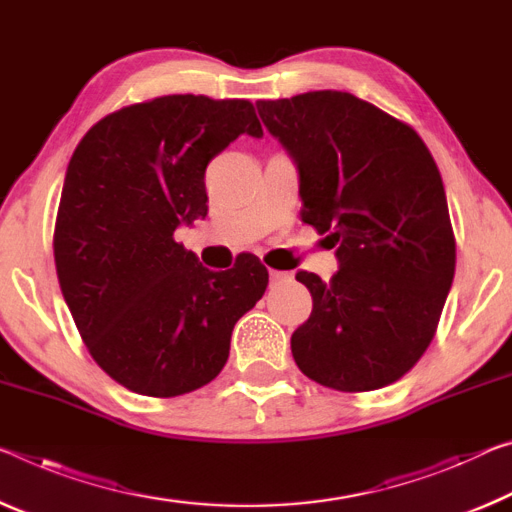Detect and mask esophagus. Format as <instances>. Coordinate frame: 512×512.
I'll list each match as a JSON object with an SVG mask.
<instances>
[{
	"instance_id": "1",
	"label": "esophagus",
	"mask_w": 512,
	"mask_h": 512,
	"mask_svg": "<svg viewBox=\"0 0 512 512\" xmlns=\"http://www.w3.org/2000/svg\"><path fill=\"white\" fill-rule=\"evenodd\" d=\"M269 275H271V282H282V280H287L291 273H287V271H275V269H271V271H269Z\"/></svg>"
}]
</instances>
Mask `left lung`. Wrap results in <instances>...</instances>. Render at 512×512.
<instances>
[{"instance_id": "obj_1", "label": "left lung", "mask_w": 512, "mask_h": 512, "mask_svg": "<svg viewBox=\"0 0 512 512\" xmlns=\"http://www.w3.org/2000/svg\"><path fill=\"white\" fill-rule=\"evenodd\" d=\"M298 168L300 218L337 248L330 282L298 271L312 314L298 369L323 387L371 392L415 367L456 271V239L433 154L410 125L342 91L259 100Z\"/></svg>"}]
</instances>
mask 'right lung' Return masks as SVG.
Listing matches in <instances>:
<instances>
[{"mask_svg": "<svg viewBox=\"0 0 512 512\" xmlns=\"http://www.w3.org/2000/svg\"><path fill=\"white\" fill-rule=\"evenodd\" d=\"M241 134H264L248 100L164 95L109 113L72 152L56 275L88 353L136 394L212 383L234 323L269 285L255 255L209 271L173 237L207 216V164Z\"/></svg>", "mask_w": 512, "mask_h": 512, "instance_id": "obj_1", "label": "right lung"}]
</instances>
